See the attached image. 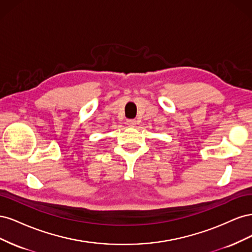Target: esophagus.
I'll return each mask as SVG.
<instances>
[{"label": "esophagus", "instance_id": "34e87169", "mask_svg": "<svg viewBox=\"0 0 252 252\" xmlns=\"http://www.w3.org/2000/svg\"><path fill=\"white\" fill-rule=\"evenodd\" d=\"M127 125H128L129 127H135L136 121H135V120H127Z\"/></svg>", "mask_w": 252, "mask_h": 252}]
</instances>
